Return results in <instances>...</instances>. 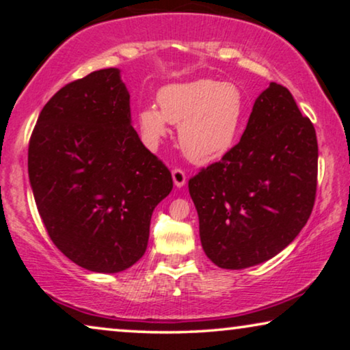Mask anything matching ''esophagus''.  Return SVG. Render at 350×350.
I'll return each mask as SVG.
<instances>
[{"label": "esophagus", "instance_id": "esophagus-1", "mask_svg": "<svg viewBox=\"0 0 350 350\" xmlns=\"http://www.w3.org/2000/svg\"><path fill=\"white\" fill-rule=\"evenodd\" d=\"M172 178H174V183H175L176 188H181V186H185V183H186L185 170L174 169V170H172Z\"/></svg>", "mask_w": 350, "mask_h": 350}]
</instances>
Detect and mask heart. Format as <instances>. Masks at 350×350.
Segmentation results:
<instances>
[{"label":"heart","mask_w":350,"mask_h":350,"mask_svg":"<svg viewBox=\"0 0 350 350\" xmlns=\"http://www.w3.org/2000/svg\"><path fill=\"white\" fill-rule=\"evenodd\" d=\"M157 103L137 111V124L146 146L156 148L169 133V122L180 126L178 140L194 162L218 159L231 150L241 132L245 97L241 88L217 79L169 84L157 94Z\"/></svg>","instance_id":"1"}]
</instances>
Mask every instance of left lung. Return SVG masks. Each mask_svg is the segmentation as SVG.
I'll list each match as a JSON object with an SVG mask.
<instances>
[{
	"label": "left lung",
	"mask_w": 350,
	"mask_h": 350,
	"mask_svg": "<svg viewBox=\"0 0 350 350\" xmlns=\"http://www.w3.org/2000/svg\"><path fill=\"white\" fill-rule=\"evenodd\" d=\"M317 161L312 122L288 89L271 83L241 142L188 183L205 255L223 269H245L284 250L312 212Z\"/></svg>",
	"instance_id": "1"
}]
</instances>
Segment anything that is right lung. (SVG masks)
<instances>
[{"instance_id": "obj_1", "label": "right lung", "mask_w": 350, "mask_h": 350, "mask_svg": "<svg viewBox=\"0 0 350 350\" xmlns=\"http://www.w3.org/2000/svg\"><path fill=\"white\" fill-rule=\"evenodd\" d=\"M28 176L55 247L107 274L145 255L152 210L174 188L170 170L132 127L118 68L73 81L44 105L28 146Z\"/></svg>"}]
</instances>
